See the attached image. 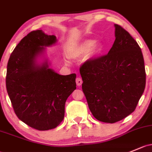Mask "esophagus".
<instances>
[{"label": "esophagus", "instance_id": "34e87169", "mask_svg": "<svg viewBox=\"0 0 152 152\" xmlns=\"http://www.w3.org/2000/svg\"><path fill=\"white\" fill-rule=\"evenodd\" d=\"M76 83L77 84V86H81V84H82V80L80 77H77L76 79Z\"/></svg>", "mask_w": 152, "mask_h": 152}]
</instances>
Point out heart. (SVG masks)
Here are the masks:
<instances>
[{
  "label": "heart",
  "instance_id": "heart-1",
  "mask_svg": "<svg viewBox=\"0 0 152 152\" xmlns=\"http://www.w3.org/2000/svg\"><path fill=\"white\" fill-rule=\"evenodd\" d=\"M95 44V41L93 40H86L79 44V45L69 49L67 52L68 57L71 59H79L81 57L88 54L91 50L92 52H96L98 50L97 46H94ZM94 47L93 48V47Z\"/></svg>",
  "mask_w": 152,
  "mask_h": 152
}]
</instances>
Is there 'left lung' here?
<instances>
[{
  "mask_svg": "<svg viewBox=\"0 0 152 152\" xmlns=\"http://www.w3.org/2000/svg\"><path fill=\"white\" fill-rule=\"evenodd\" d=\"M114 26L116 39L108 53L89 59L79 69L89 110L95 119L107 123L133 112L146 86L139 45L122 26Z\"/></svg>",
  "mask_w": 152,
  "mask_h": 152,
  "instance_id": "left-lung-1",
  "label": "left lung"
}]
</instances>
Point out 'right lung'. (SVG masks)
Wrapping results in <instances>:
<instances>
[{
  "instance_id": "right-lung-1",
  "label": "right lung",
  "mask_w": 152,
  "mask_h": 152,
  "mask_svg": "<svg viewBox=\"0 0 152 152\" xmlns=\"http://www.w3.org/2000/svg\"><path fill=\"white\" fill-rule=\"evenodd\" d=\"M56 36L31 31L14 49L7 64L6 85L17 117L32 128L48 130L64 119L67 98L76 88V73L62 76L36 58L55 44Z\"/></svg>"
}]
</instances>
